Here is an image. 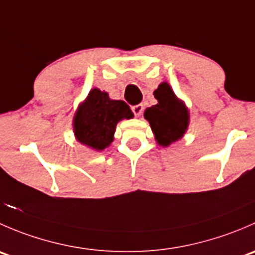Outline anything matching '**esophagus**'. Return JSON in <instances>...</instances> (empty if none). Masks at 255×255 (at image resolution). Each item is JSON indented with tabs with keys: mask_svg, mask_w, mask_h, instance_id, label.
Segmentation results:
<instances>
[{
	"mask_svg": "<svg viewBox=\"0 0 255 255\" xmlns=\"http://www.w3.org/2000/svg\"><path fill=\"white\" fill-rule=\"evenodd\" d=\"M132 112H133V115L135 116V117H138V116L142 115V112H143V105H142V104L134 105V106L132 107Z\"/></svg>",
	"mask_w": 255,
	"mask_h": 255,
	"instance_id": "34e87169",
	"label": "esophagus"
}]
</instances>
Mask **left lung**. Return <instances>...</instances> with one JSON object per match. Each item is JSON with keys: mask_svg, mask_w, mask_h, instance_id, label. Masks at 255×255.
<instances>
[{"mask_svg": "<svg viewBox=\"0 0 255 255\" xmlns=\"http://www.w3.org/2000/svg\"><path fill=\"white\" fill-rule=\"evenodd\" d=\"M154 96L158 104L146 109L144 117L150 123L156 142L168 146L184 135L189 125V112L166 82L159 85Z\"/></svg>", "mask_w": 255, "mask_h": 255, "instance_id": "obj_1", "label": "left lung"}]
</instances>
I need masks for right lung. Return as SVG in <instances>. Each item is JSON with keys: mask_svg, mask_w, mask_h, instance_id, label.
Returning a JSON list of instances; mask_svg holds the SVG:
<instances>
[{"mask_svg": "<svg viewBox=\"0 0 255 255\" xmlns=\"http://www.w3.org/2000/svg\"><path fill=\"white\" fill-rule=\"evenodd\" d=\"M132 117L125 101L111 100L106 92L92 89L74 118V132L80 143L102 150L113 140L117 123Z\"/></svg>", "mask_w": 255, "mask_h": 255, "instance_id": "add662e5", "label": "right lung"}]
</instances>
